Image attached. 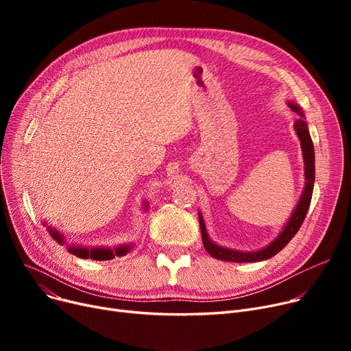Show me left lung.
<instances>
[{
	"mask_svg": "<svg viewBox=\"0 0 351 351\" xmlns=\"http://www.w3.org/2000/svg\"><path fill=\"white\" fill-rule=\"evenodd\" d=\"M290 108L298 112L300 117H303L302 110L296 106L291 105ZM294 129H296L298 136L300 139L302 143V151H303V158H304V165H306V186L303 191V195L299 200L298 208L294 209L290 220L287 222V225L285 226L283 232L280 233V236L273 241L267 247L259 250V252H237V250H232V249H226V247H220L215 243H212L208 237L206 229H205V223L204 219H202V215L199 213V223H200V232H202V242H204V246L206 249V252L215 257V259L219 261H225V262H236V263H247V262H261V261H266L270 259L271 256H274L276 253H279L290 241L293 239V236L298 233V230L300 229L302 223L304 222V217L307 215L310 202H311V195H313V186H315V147H313V142L310 138V134L307 131V123L304 119H298L294 122Z\"/></svg>",
	"mask_w": 351,
	"mask_h": 351,
	"instance_id": "8db88e82",
	"label": "left lung"
}]
</instances>
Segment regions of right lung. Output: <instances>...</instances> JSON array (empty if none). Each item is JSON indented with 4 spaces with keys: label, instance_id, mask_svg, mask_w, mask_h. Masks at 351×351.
<instances>
[{
    "label": "right lung",
    "instance_id": "add662e5",
    "mask_svg": "<svg viewBox=\"0 0 351 351\" xmlns=\"http://www.w3.org/2000/svg\"><path fill=\"white\" fill-rule=\"evenodd\" d=\"M51 236L57 241L58 243H62V236L55 232L53 229L49 230ZM129 250L128 246H123V247H118L115 250H110V249H92V250H88V249H84V247H69V252L77 254L78 257H82V259H92V261H110L114 259L115 256H123L126 252Z\"/></svg>",
    "mask_w": 351,
    "mask_h": 351
}]
</instances>
